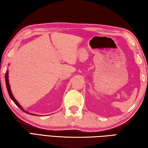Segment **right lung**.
I'll use <instances>...</instances> for the list:
<instances>
[{"instance_id":"right-lung-1","label":"right lung","mask_w":148,"mask_h":148,"mask_svg":"<svg viewBox=\"0 0 148 148\" xmlns=\"http://www.w3.org/2000/svg\"><path fill=\"white\" fill-rule=\"evenodd\" d=\"M5 84H6V87H7V90H8V94H9V95L10 97V98L12 99V100H13V101L14 102V103L17 106L21 109V110H22L23 111H24V112H26L24 110H23V109H22V108L20 104H18V102L16 101V100H15V99L13 97V94L12 93V91H11V89H10V84H9V81H8V72L7 71L6 74H5ZM27 113V112H26ZM32 115H33V114H32Z\"/></svg>"}]
</instances>
